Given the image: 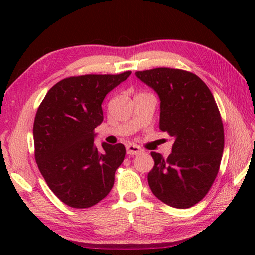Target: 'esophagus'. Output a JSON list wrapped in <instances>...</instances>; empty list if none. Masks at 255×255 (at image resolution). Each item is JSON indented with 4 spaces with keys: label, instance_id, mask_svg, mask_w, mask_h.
I'll use <instances>...</instances> for the list:
<instances>
[{
    "label": "esophagus",
    "instance_id": "1",
    "mask_svg": "<svg viewBox=\"0 0 255 255\" xmlns=\"http://www.w3.org/2000/svg\"><path fill=\"white\" fill-rule=\"evenodd\" d=\"M126 149H127V154H129V155H138V154L143 153V149H141L139 146L133 145V144L127 145Z\"/></svg>",
    "mask_w": 255,
    "mask_h": 255
}]
</instances>
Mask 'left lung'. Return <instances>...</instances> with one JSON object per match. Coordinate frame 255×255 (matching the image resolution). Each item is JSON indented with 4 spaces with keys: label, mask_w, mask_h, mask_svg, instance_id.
Segmentation results:
<instances>
[{
    "label": "left lung",
    "mask_w": 255,
    "mask_h": 255,
    "mask_svg": "<svg viewBox=\"0 0 255 255\" xmlns=\"http://www.w3.org/2000/svg\"><path fill=\"white\" fill-rule=\"evenodd\" d=\"M136 76L157 93L159 129L174 138L167 158L150 153L149 188L164 204L190 208L208 193L223 156L224 127L213 93L200 77L178 68L138 71Z\"/></svg>",
    "instance_id": "1"
}]
</instances>
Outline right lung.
I'll return each instance as SVG.
<instances>
[{"instance_id":"add662e5","label":"right lung","mask_w":255,"mask_h":255,"mask_svg":"<svg viewBox=\"0 0 255 255\" xmlns=\"http://www.w3.org/2000/svg\"><path fill=\"white\" fill-rule=\"evenodd\" d=\"M130 74L67 77L47 92L38 108L34 158L51 191L72 208L97 205L114 187L126 148L103 143V152H99L94 129L103 120V99Z\"/></svg>"}]
</instances>
